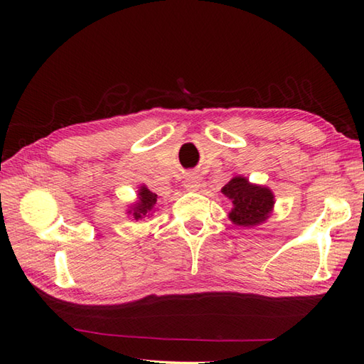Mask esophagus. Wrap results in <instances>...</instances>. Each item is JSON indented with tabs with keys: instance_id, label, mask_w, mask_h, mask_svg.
I'll list each match as a JSON object with an SVG mask.
<instances>
[{
	"instance_id": "34e87169",
	"label": "esophagus",
	"mask_w": 364,
	"mask_h": 364,
	"mask_svg": "<svg viewBox=\"0 0 364 364\" xmlns=\"http://www.w3.org/2000/svg\"><path fill=\"white\" fill-rule=\"evenodd\" d=\"M184 188L191 192H196L200 188V178L197 175H189L186 180H184Z\"/></svg>"
}]
</instances>
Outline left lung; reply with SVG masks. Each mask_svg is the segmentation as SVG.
Listing matches in <instances>:
<instances>
[{
  "mask_svg": "<svg viewBox=\"0 0 364 364\" xmlns=\"http://www.w3.org/2000/svg\"><path fill=\"white\" fill-rule=\"evenodd\" d=\"M220 192L231 202L228 219L237 227H258L274 211V192L262 184L250 183L244 175H235Z\"/></svg>",
  "mask_w": 364,
  "mask_h": 364,
  "instance_id": "left-lung-1",
  "label": "left lung"
}]
</instances>
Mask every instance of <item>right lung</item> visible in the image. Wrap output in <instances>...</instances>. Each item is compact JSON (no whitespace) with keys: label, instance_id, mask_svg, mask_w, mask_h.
I'll use <instances>...</instances> for the list:
<instances>
[{"label":"right lung","instance_id":"1","mask_svg":"<svg viewBox=\"0 0 364 364\" xmlns=\"http://www.w3.org/2000/svg\"><path fill=\"white\" fill-rule=\"evenodd\" d=\"M156 203L158 196L146 188L145 184H142V186L137 189L136 202L128 206L127 214L136 222L142 219H150L153 218V214L156 213Z\"/></svg>","mask_w":364,"mask_h":364}]
</instances>
